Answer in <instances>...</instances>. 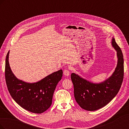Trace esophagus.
<instances>
[{"instance_id":"34e87169","label":"esophagus","mask_w":129,"mask_h":129,"mask_svg":"<svg viewBox=\"0 0 129 129\" xmlns=\"http://www.w3.org/2000/svg\"><path fill=\"white\" fill-rule=\"evenodd\" d=\"M63 74L65 76H69V74H70V72H69V70L67 69H65L64 71H63Z\"/></svg>"}]
</instances>
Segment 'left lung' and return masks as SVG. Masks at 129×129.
I'll list each match as a JSON object with an SVG mask.
<instances>
[{"mask_svg":"<svg viewBox=\"0 0 129 129\" xmlns=\"http://www.w3.org/2000/svg\"><path fill=\"white\" fill-rule=\"evenodd\" d=\"M111 45L116 50L117 64L108 79L100 83H93L75 73L71 74L76 102L84 110L95 111L108 104L117 94L124 76V60L122 50L112 38Z\"/></svg>","mask_w":129,"mask_h":129,"instance_id":"left-lung-1","label":"left lung"}]
</instances>
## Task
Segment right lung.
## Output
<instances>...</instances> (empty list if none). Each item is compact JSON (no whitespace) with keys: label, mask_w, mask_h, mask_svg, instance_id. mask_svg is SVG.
Instances as JSON below:
<instances>
[{"label":"right lung","mask_w":129,"mask_h":129,"mask_svg":"<svg viewBox=\"0 0 129 129\" xmlns=\"http://www.w3.org/2000/svg\"><path fill=\"white\" fill-rule=\"evenodd\" d=\"M7 53L5 61V79L7 89L13 99L25 110L41 114L50 107L56 85L62 77L60 69L34 83L18 79L11 69Z\"/></svg>","instance_id":"1"}]
</instances>
